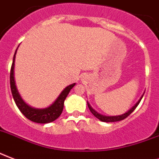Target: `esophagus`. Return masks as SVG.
<instances>
[{
	"instance_id": "obj_1",
	"label": "esophagus",
	"mask_w": 159,
	"mask_h": 159,
	"mask_svg": "<svg viewBox=\"0 0 159 159\" xmlns=\"http://www.w3.org/2000/svg\"><path fill=\"white\" fill-rule=\"evenodd\" d=\"M86 78V76L85 75H83V79H85Z\"/></svg>"
}]
</instances>
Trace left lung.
Returning <instances> with one entry per match:
<instances>
[{"label":"left lung","instance_id":"8db88e82","mask_svg":"<svg viewBox=\"0 0 159 159\" xmlns=\"http://www.w3.org/2000/svg\"><path fill=\"white\" fill-rule=\"evenodd\" d=\"M143 94H144V92H143V93L142 94V96L140 97V99L138 100V102L136 103V104L134 105V106L131 108V109H129V110H128V111L126 112V113H124V114H120V115H116V116H106V115H103V114H100L99 113H98L97 111H95L94 109L91 107V105L89 104V103L88 101H87V104H88V107L89 109V110H90V112L92 113V114L94 115V116L96 117L97 119H99L100 121L102 122H106V123H111V122H117V121H121V120H123V119H124L125 118H127V117L129 116L131 113H132L134 110L135 109H136V107L139 105V104L140 103V101H141V99H142L143 96Z\"/></svg>","mask_w":159,"mask_h":159}]
</instances>
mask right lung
Masks as SVG:
<instances>
[{
  "instance_id": "right-lung-1",
  "label": "right lung",
  "mask_w": 159,
  "mask_h": 159,
  "mask_svg": "<svg viewBox=\"0 0 159 159\" xmlns=\"http://www.w3.org/2000/svg\"><path fill=\"white\" fill-rule=\"evenodd\" d=\"M19 47V45H18ZM18 47L16 50L14 57H13V62H12L11 69V75H10V81H11V89L12 96L14 99L15 102L20 111L26 117L27 119H30V121L38 123V124H48L50 122L55 121V119H58L64 109V102L66 100V97L70 93V91L74 86L75 85V83L72 84L70 85L64 89L60 95L57 97L53 104L50 106L44 109H36L33 107L30 106L23 100L20 96V94L18 92L16 80H15V60H16V55Z\"/></svg>"
}]
</instances>
